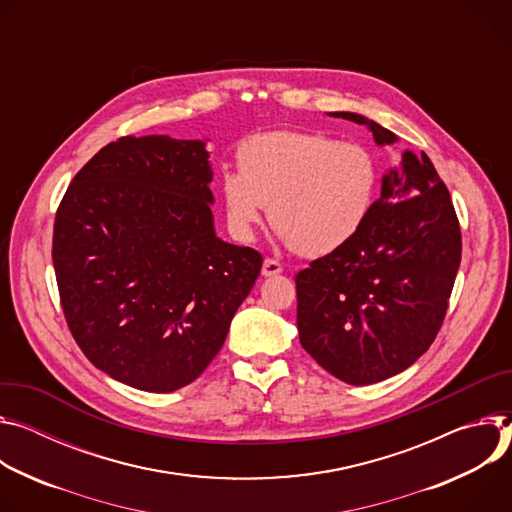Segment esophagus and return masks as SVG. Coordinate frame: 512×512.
Masks as SVG:
<instances>
[{"instance_id":"34e87169","label":"esophagus","mask_w":512,"mask_h":512,"mask_svg":"<svg viewBox=\"0 0 512 512\" xmlns=\"http://www.w3.org/2000/svg\"><path fill=\"white\" fill-rule=\"evenodd\" d=\"M280 272H282V264L278 260H274V258L264 260V264H262V274L264 276H276Z\"/></svg>"}]
</instances>
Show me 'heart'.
Segmentation results:
<instances>
[{
  "label": "heart",
  "instance_id": "heart-1",
  "mask_svg": "<svg viewBox=\"0 0 512 512\" xmlns=\"http://www.w3.org/2000/svg\"><path fill=\"white\" fill-rule=\"evenodd\" d=\"M380 162L358 142L321 132H268L242 142L238 170H225L219 195L238 236H250L270 207L276 234L303 256L350 244L380 193Z\"/></svg>",
  "mask_w": 512,
  "mask_h": 512
}]
</instances>
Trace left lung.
Masks as SVG:
<instances>
[{
	"label": "left lung",
	"mask_w": 512,
	"mask_h": 512,
	"mask_svg": "<svg viewBox=\"0 0 512 512\" xmlns=\"http://www.w3.org/2000/svg\"><path fill=\"white\" fill-rule=\"evenodd\" d=\"M378 144L392 132L350 111ZM462 260V232L449 191L423 152L382 179L364 230L295 276L297 327L305 352L354 386L407 370L433 344Z\"/></svg>",
	"instance_id": "obj_1"
}]
</instances>
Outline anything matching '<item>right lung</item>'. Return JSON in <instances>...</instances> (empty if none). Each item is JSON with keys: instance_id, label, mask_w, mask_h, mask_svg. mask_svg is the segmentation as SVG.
Instances as JSON below:
<instances>
[{"instance_id": "right-lung-1", "label": "right lung", "mask_w": 512, "mask_h": 512, "mask_svg": "<svg viewBox=\"0 0 512 512\" xmlns=\"http://www.w3.org/2000/svg\"><path fill=\"white\" fill-rule=\"evenodd\" d=\"M205 144L122 136L71 181L52 264L67 325L89 362L128 386L173 392L221 350L262 254L221 242Z\"/></svg>"}]
</instances>
